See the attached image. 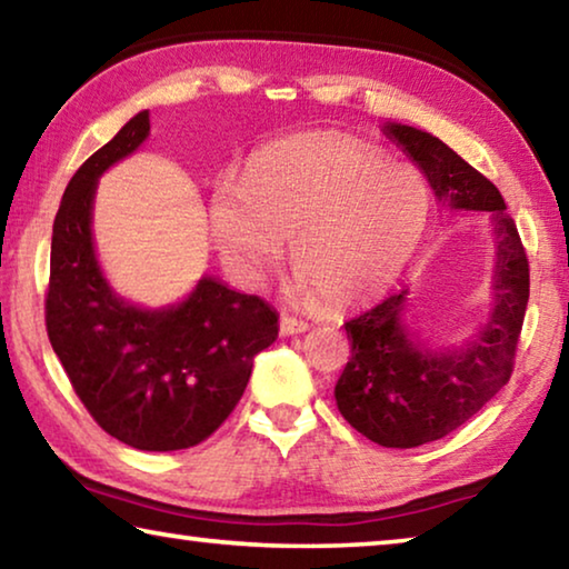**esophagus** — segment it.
Wrapping results in <instances>:
<instances>
[{
  "label": "esophagus",
  "instance_id": "1",
  "mask_svg": "<svg viewBox=\"0 0 569 569\" xmlns=\"http://www.w3.org/2000/svg\"><path fill=\"white\" fill-rule=\"evenodd\" d=\"M278 326H281V333L283 336H293V333H303L308 329V323L296 319V316H288V313H281V321H278Z\"/></svg>",
  "mask_w": 569,
  "mask_h": 569
}]
</instances>
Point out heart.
Here are the masks:
<instances>
[{"label": "heart", "instance_id": "heart-1", "mask_svg": "<svg viewBox=\"0 0 569 569\" xmlns=\"http://www.w3.org/2000/svg\"><path fill=\"white\" fill-rule=\"evenodd\" d=\"M429 216L427 182L413 168L346 134H303L258 150L243 180L210 186V236L223 263L258 286L281 263L326 311L379 296L419 246Z\"/></svg>", "mask_w": 569, "mask_h": 569}]
</instances>
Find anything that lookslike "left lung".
I'll list each match as a JSON object with an SVG mask.
<instances>
[{
    "label": "left lung",
    "mask_w": 569,
    "mask_h": 569,
    "mask_svg": "<svg viewBox=\"0 0 569 569\" xmlns=\"http://www.w3.org/2000/svg\"><path fill=\"white\" fill-rule=\"evenodd\" d=\"M383 132L455 210H485L497 243L495 306L481 331L459 349H429L403 326L407 293L346 321L351 356L336 383L341 417L381 447L411 449L451 435L505 387L529 298V263L502 192L439 138L389 122Z\"/></svg>",
    "instance_id": "8db88e82"
}]
</instances>
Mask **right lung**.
<instances>
[{"instance_id":"1","label":"right lung","mask_w":569,"mask_h":569,"mask_svg":"<svg viewBox=\"0 0 569 569\" xmlns=\"http://www.w3.org/2000/svg\"><path fill=\"white\" fill-rule=\"evenodd\" d=\"M150 134L142 110L82 162L52 226L47 336L92 419L142 451L206 441L248 387L256 353L276 341L278 313L261 296L213 276L176 306L138 308L112 291L92 243L98 178Z\"/></svg>"}]
</instances>
